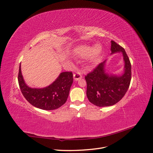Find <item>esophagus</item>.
Here are the masks:
<instances>
[{
  "instance_id": "34e87169",
  "label": "esophagus",
  "mask_w": 153,
  "mask_h": 153,
  "mask_svg": "<svg viewBox=\"0 0 153 153\" xmlns=\"http://www.w3.org/2000/svg\"><path fill=\"white\" fill-rule=\"evenodd\" d=\"M73 78H74V79H75V81H77L79 79H81V78H82V75L81 73L77 71L75 73H74L73 74Z\"/></svg>"
}]
</instances>
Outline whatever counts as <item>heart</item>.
Masks as SVG:
<instances>
[{
  "mask_svg": "<svg viewBox=\"0 0 153 153\" xmlns=\"http://www.w3.org/2000/svg\"><path fill=\"white\" fill-rule=\"evenodd\" d=\"M101 52H102V48L100 45L94 46L82 45L78 47L76 50V53L83 57L89 56L91 54L90 61L91 62H96L98 61Z\"/></svg>",
  "mask_w": 153,
  "mask_h": 153,
  "instance_id": "obj_1",
  "label": "heart"
}]
</instances>
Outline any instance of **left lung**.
I'll list each match as a JSON object with an SVG mask.
<instances>
[{
    "mask_svg": "<svg viewBox=\"0 0 153 153\" xmlns=\"http://www.w3.org/2000/svg\"><path fill=\"white\" fill-rule=\"evenodd\" d=\"M111 53L122 52L124 61L122 75H109L105 72L106 61L101 62L85 76L87 82V96L90 102L104 107L116 104L128 89L131 78V66L125 50L111 41Z\"/></svg>",
    "mask_w": 153,
    "mask_h": 153,
    "instance_id": "8db88e82",
    "label": "left lung"
}]
</instances>
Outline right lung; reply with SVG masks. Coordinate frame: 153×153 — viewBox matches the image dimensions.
Listing matches in <instances>:
<instances>
[{
    "instance_id": "add662e5",
    "label": "right lung",
    "mask_w": 153,
    "mask_h": 153,
    "mask_svg": "<svg viewBox=\"0 0 153 153\" xmlns=\"http://www.w3.org/2000/svg\"><path fill=\"white\" fill-rule=\"evenodd\" d=\"M18 80L22 93L29 103L36 108L51 110L61 107L66 103L73 78L71 71L62 72L47 87L30 88L24 82L20 65Z\"/></svg>"
}]
</instances>
